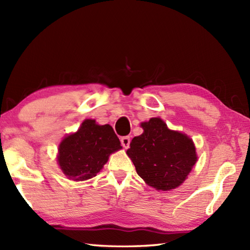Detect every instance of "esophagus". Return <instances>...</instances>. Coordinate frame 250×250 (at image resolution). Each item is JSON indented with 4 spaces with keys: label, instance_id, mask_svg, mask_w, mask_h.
<instances>
[{
    "label": "esophagus",
    "instance_id": "obj_1",
    "mask_svg": "<svg viewBox=\"0 0 250 250\" xmlns=\"http://www.w3.org/2000/svg\"><path fill=\"white\" fill-rule=\"evenodd\" d=\"M120 142H121V145H122V146H124L125 148H128V147L130 146V142H131L130 136H124V137H121Z\"/></svg>",
    "mask_w": 250,
    "mask_h": 250
}]
</instances>
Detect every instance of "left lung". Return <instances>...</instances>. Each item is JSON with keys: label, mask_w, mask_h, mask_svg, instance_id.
<instances>
[{"label": "left lung", "mask_w": 250, "mask_h": 250, "mask_svg": "<svg viewBox=\"0 0 250 250\" xmlns=\"http://www.w3.org/2000/svg\"><path fill=\"white\" fill-rule=\"evenodd\" d=\"M144 132L132 140L126 150L136 173L157 190H171L182 185L196 162L192 140L167 129L160 118L142 124Z\"/></svg>", "instance_id": "obj_1"}]
</instances>
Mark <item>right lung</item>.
Wrapping results in <instances>:
<instances>
[{
  "label": "right lung",
  "mask_w": 250,
  "mask_h": 250,
  "mask_svg": "<svg viewBox=\"0 0 250 250\" xmlns=\"http://www.w3.org/2000/svg\"><path fill=\"white\" fill-rule=\"evenodd\" d=\"M120 148L118 136L109 125H99L95 120L86 119L76 133L61 142L58 162L67 178L87 180L97 176L110 153Z\"/></svg>",
  "instance_id": "obj_1"
}]
</instances>
